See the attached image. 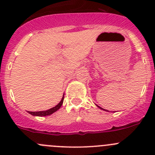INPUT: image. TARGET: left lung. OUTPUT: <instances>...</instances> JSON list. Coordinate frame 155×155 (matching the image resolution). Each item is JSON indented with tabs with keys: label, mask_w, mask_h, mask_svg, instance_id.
<instances>
[{
	"label": "left lung",
	"mask_w": 155,
	"mask_h": 155,
	"mask_svg": "<svg viewBox=\"0 0 155 155\" xmlns=\"http://www.w3.org/2000/svg\"><path fill=\"white\" fill-rule=\"evenodd\" d=\"M97 106H98V108H99V109H102V110H105V111H108V110H105V109H102V108H101V107H99V106H98V105H97ZM108 112H109V111H108Z\"/></svg>",
	"instance_id": "left-lung-1"
}]
</instances>
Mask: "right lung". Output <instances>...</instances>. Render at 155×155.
I'll list each match as a JSON object with an SVG mask.
<instances>
[{
	"mask_svg": "<svg viewBox=\"0 0 155 155\" xmlns=\"http://www.w3.org/2000/svg\"><path fill=\"white\" fill-rule=\"evenodd\" d=\"M64 94L63 95V98L61 99V101L56 105L55 107H53L51 109H48L46 111H39V112H28L29 114L32 115V116H50V115L53 114V113H55L61 107V105H63V102H64Z\"/></svg>",
	"mask_w": 155,
	"mask_h": 155,
	"instance_id": "obj_1",
	"label": "right lung"
}]
</instances>
